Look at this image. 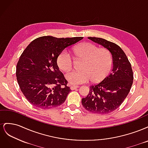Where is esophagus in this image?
<instances>
[{
	"label": "esophagus",
	"mask_w": 148,
	"mask_h": 148,
	"mask_svg": "<svg viewBox=\"0 0 148 148\" xmlns=\"http://www.w3.org/2000/svg\"><path fill=\"white\" fill-rule=\"evenodd\" d=\"M78 88H79L78 86H70V89H71V90H74V89H76Z\"/></svg>",
	"instance_id": "34e87169"
}]
</instances>
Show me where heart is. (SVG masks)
Segmentation results:
<instances>
[{"instance_id":"obj_1","label":"heart","mask_w":148,"mask_h":148,"mask_svg":"<svg viewBox=\"0 0 148 148\" xmlns=\"http://www.w3.org/2000/svg\"><path fill=\"white\" fill-rule=\"evenodd\" d=\"M78 59L84 60L82 70H72L66 73L65 78L70 84L77 85L88 82H100L107 75L112 65V58L106 49H99L91 43H83L75 49ZM73 60L66 50L62 51L57 58V64L63 71H68L73 66Z\"/></svg>"}]
</instances>
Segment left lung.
<instances>
[{
  "instance_id": "left-lung-1",
  "label": "left lung",
  "mask_w": 148,
  "mask_h": 148,
  "mask_svg": "<svg viewBox=\"0 0 148 148\" xmlns=\"http://www.w3.org/2000/svg\"><path fill=\"white\" fill-rule=\"evenodd\" d=\"M88 38L110 52L113 69L101 83L89 87V92L82 103L91 112L109 114L117 109L128 95L133 81L132 66L126 54L116 44L100 38Z\"/></svg>"
}]
</instances>
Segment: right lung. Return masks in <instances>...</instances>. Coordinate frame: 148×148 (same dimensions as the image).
<instances>
[{"mask_svg": "<svg viewBox=\"0 0 148 148\" xmlns=\"http://www.w3.org/2000/svg\"><path fill=\"white\" fill-rule=\"evenodd\" d=\"M83 37L36 39L26 47L18 62L16 76L21 92L33 106L42 109L63 104L70 91L57 60L65 48Z\"/></svg>", "mask_w": 148, "mask_h": 148, "instance_id": "right-lung-1", "label": "right lung"}]
</instances>
